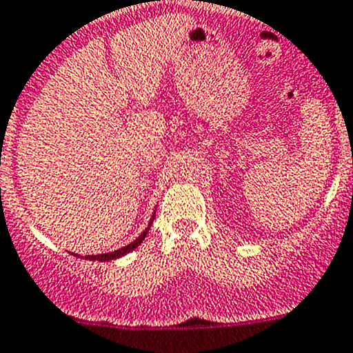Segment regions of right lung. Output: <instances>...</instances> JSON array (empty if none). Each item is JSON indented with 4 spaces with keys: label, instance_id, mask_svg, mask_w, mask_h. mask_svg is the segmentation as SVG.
Returning a JSON list of instances; mask_svg holds the SVG:
<instances>
[{
    "label": "right lung",
    "instance_id": "1",
    "mask_svg": "<svg viewBox=\"0 0 353 353\" xmlns=\"http://www.w3.org/2000/svg\"><path fill=\"white\" fill-rule=\"evenodd\" d=\"M153 218H154V214H153ZM151 223H153V220L149 221L148 228H145V230L142 232L141 236H139L137 239L133 241V243H130V244H126V246L119 248V250H116V252H110V253H101V255H88V256H85V259H90V260H100V262H109V260H116V259H119V256L126 255V253L133 252V250H135V248H137V246H141V243H142V241H144V237L148 236L149 228H151Z\"/></svg>",
    "mask_w": 353,
    "mask_h": 353
}]
</instances>
